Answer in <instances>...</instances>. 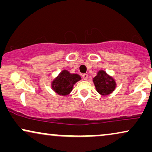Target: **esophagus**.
I'll use <instances>...</instances> for the list:
<instances>
[{"instance_id":"obj_1","label":"esophagus","mask_w":152,"mask_h":152,"mask_svg":"<svg viewBox=\"0 0 152 152\" xmlns=\"http://www.w3.org/2000/svg\"><path fill=\"white\" fill-rule=\"evenodd\" d=\"M83 79L85 80H87L88 79V75L87 74H83Z\"/></svg>"}]
</instances>
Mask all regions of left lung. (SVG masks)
<instances>
[{
  "label": "left lung",
  "mask_w": 152,
  "mask_h": 152,
  "mask_svg": "<svg viewBox=\"0 0 152 152\" xmlns=\"http://www.w3.org/2000/svg\"><path fill=\"white\" fill-rule=\"evenodd\" d=\"M93 81L97 93L102 96L110 95L116 88V80L104 70L98 71Z\"/></svg>",
  "instance_id": "left-lung-1"
}]
</instances>
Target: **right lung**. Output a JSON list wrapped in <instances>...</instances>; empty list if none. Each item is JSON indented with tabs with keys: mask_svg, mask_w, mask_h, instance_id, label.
<instances>
[{
	"mask_svg": "<svg viewBox=\"0 0 152 152\" xmlns=\"http://www.w3.org/2000/svg\"><path fill=\"white\" fill-rule=\"evenodd\" d=\"M81 80L78 74H71L68 70H62L51 81V88L55 93L62 96H66L72 91L74 86Z\"/></svg>",
	"mask_w": 152,
	"mask_h": 152,
	"instance_id": "obj_1",
	"label": "right lung"
}]
</instances>
